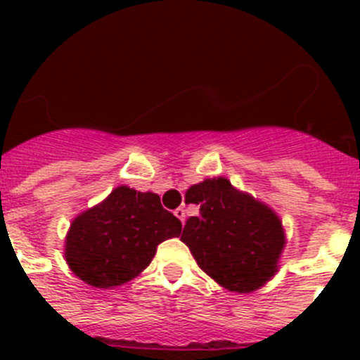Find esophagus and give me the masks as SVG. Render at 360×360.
I'll list each match as a JSON object with an SVG mask.
<instances>
[{
  "label": "esophagus",
  "instance_id": "34e87169",
  "mask_svg": "<svg viewBox=\"0 0 360 360\" xmlns=\"http://www.w3.org/2000/svg\"><path fill=\"white\" fill-rule=\"evenodd\" d=\"M174 216H176V218L180 219V221H182V224H186V211H184L182 207L174 209Z\"/></svg>",
  "mask_w": 360,
  "mask_h": 360
}]
</instances>
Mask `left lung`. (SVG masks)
<instances>
[{"label": "left lung", "instance_id": "obj_1", "mask_svg": "<svg viewBox=\"0 0 360 360\" xmlns=\"http://www.w3.org/2000/svg\"><path fill=\"white\" fill-rule=\"evenodd\" d=\"M186 198L200 205V214L187 219L180 240L205 274L240 294L274 278L285 231L272 209L224 176L191 186Z\"/></svg>", "mask_w": 360, "mask_h": 360}]
</instances>
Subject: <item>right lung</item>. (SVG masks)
I'll use <instances>...</instances> for the list:
<instances>
[{
    "mask_svg": "<svg viewBox=\"0 0 360 360\" xmlns=\"http://www.w3.org/2000/svg\"><path fill=\"white\" fill-rule=\"evenodd\" d=\"M180 219L162 207L160 196L119 186L73 219L66 234V263L91 287H119L141 274L158 243L180 236Z\"/></svg>",
    "mask_w": 360,
    "mask_h": 360,
    "instance_id": "right-lung-1",
    "label": "right lung"
}]
</instances>
